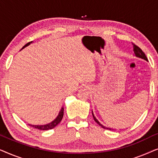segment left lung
Segmentation results:
<instances>
[{
    "label": "left lung",
    "instance_id": "obj_1",
    "mask_svg": "<svg viewBox=\"0 0 158 158\" xmlns=\"http://www.w3.org/2000/svg\"><path fill=\"white\" fill-rule=\"evenodd\" d=\"M133 48H134V52H135V55L136 56V57H139V58H141V59H143L144 60H146V61H148V58H147L146 55H145V54H144L143 52H142V49H140L139 47H137V45H135V44H133ZM92 114H93V117H94L95 122H96L97 124L99 125V126H101V127H102V128L105 129H109V130H113L114 129L109 128V127H106L105 126H103V125L101 124V123L98 122V119H97V118H96V116H94V112H93V111H92Z\"/></svg>",
    "mask_w": 158,
    "mask_h": 158
}]
</instances>
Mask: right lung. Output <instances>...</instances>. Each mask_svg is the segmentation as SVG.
Masks as SVG:
<instances>
[{"label": "right lung", "mask_w": 158, "mask_h": 158, "mask_svg": "<svg viewBox=\"0 0 158 158\" xmlns=\"http://www.w3.org/2000/svg\"><path fill=\"white\" fill-rule=\"evenodd\" d=\"M32 43V42H29L27 43V44H25L24 46L22 47L23 49V48H25L26 47L29 46V45ZM63 114H64V108L62 107L61 110H60L59 114H58V115L57 117H56L55 119H54L52 122L49 123V124H44V125H33V124H29V126H31L32 127H34V128L36 129H40V130H49V129H52L53 128H55V127L57 126V125L59 124V123L61 122L62 117H63Z\"/></svg>", "instance_id": "1"}]
</instances>
